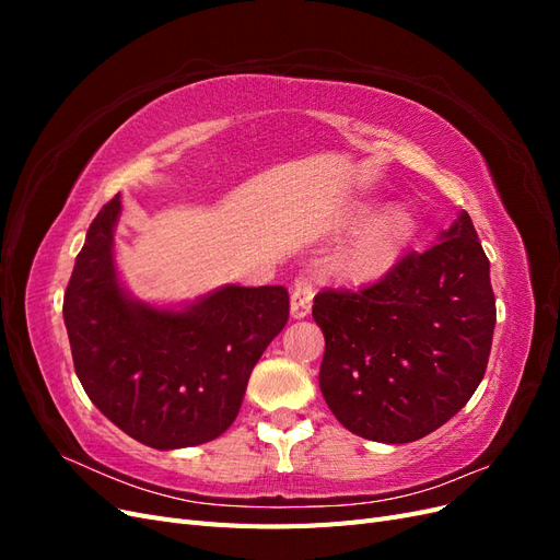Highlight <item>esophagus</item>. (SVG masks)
Segmentation results:
<instances>
[{
    "label": "esophagus",
    "mask_w": 560,
    "mask_h": 560,
    "mask_svg": "<svg viewBox=\"0 0 560 560\" xmlns=\"http://www.w3.org/2000/svg\"><path fill=\"white\" fill-rule=\"evenodd\" d=\"M313 284L306 276H296L292 284V317L301 319L311 313L313 306Z\"/></svg>",
    "instance_id": "34e87169"
}]
</instances>
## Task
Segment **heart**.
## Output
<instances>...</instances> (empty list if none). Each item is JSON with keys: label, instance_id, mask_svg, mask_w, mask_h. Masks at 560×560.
<instances>
[{"label": "heart", "instance_id": "1", "mask_svg": "<svg viewBox=\"0 0 560 560\" xmlns=\"http://www.w3.org/2000/svg\"><path fill=\"white\" fill-rule=\"evenodd\" d=\"M366 210H362L354 219H362ZM413 233V219L411 214L393 208L371 222L354 235V238L338 252V268L346 270L350 276H374L381 273L397 259L401 247L409 243Z\"/></svg>", "mask_w": 560, "mask_h": 560}]
</instances>
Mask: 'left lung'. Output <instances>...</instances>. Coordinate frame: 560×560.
<instances>
[{
  "instance_id": "1",
  "label": "left lung",
  "mask_w": 560,
  "mask_h": 560,
  "mask_svg": "<svg viewBox=\"0 0 560 560\" xmlns=\"http://www.w3.org/2000/svg\"><path fill=\"white\" fill-rule=\"evenodd\" d=\"M319 389L352 434L409 444L442 428L479 387L495 329L490 264L463 210L425 252L360 290H322Z\"/></svg>"
}]
</instances>
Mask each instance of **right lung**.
I'll list each match as a JSON object with an SVG mask.
<instances>
[{"mask_svg":"<svg viewBox=\"0 0 560 560\" xmlns=\"http://www.w3.org/2000/svg\"><path fill=\"white\" fill-rule=\"evenodd\" d=\"M121 198L97 212L62 301L77 376L91 401L140 444L173 451L224 434L254 364L290 317L282 284L219 287L182 311L135 301L118 282Z\"/></svg>","mask_w":560,"mask_h":560,"instance_id":"right-lung-1","label":"right lung"}]
</instances>
